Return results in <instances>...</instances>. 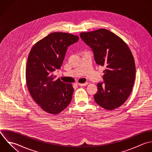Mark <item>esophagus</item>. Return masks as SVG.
<instances>
[{
    "label": "esophagus",
    "mask_w": 152,
    "mask_h": 152,
    "mask_svg": "<svg viewBox=\"0 0 152 152\" xmlns=\"http://www.w3.org/2000/svg\"><path fill=\"white\" fill-rule=\"evenodd\" d=\"M77 84L80 86H85L86 85L88 84V83H83V84H81V83H77Z\"/></svg>",
    "instance_id": "34e87169"
}]
</instances>
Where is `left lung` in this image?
<instances>
[{
  "label": "left lung",
  "instance_id": "1",
  "mask_svg": "<svg viewBox=\"0 0 152 152\" xmlns=\"http://www.w3.org/2000/svg\"><path fill=\"white\" fill-rule=\"evenodd\" d=\"M80 37L92 49L96 63L106 67L104 81L97 84L94 95L95 102L106 110L119 107L129 97L135 78L130 49L120 37L104 28L81 33Z\"/></svg>",
  "mask_w": 152,
  "mask_h": 152
}]
</instances>
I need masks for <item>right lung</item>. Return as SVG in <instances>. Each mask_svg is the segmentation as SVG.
<instances>
[{
  "mask_svg": "<svg viewBox=\"0 0 152 152\" xmlns=\"http://www.w3.org/2000/svg\"><path fill=\"white\" fill-rule=\"evenodd\" d=\"M79 37L66 33H53L36 43L29 53L26 82L34 100L48 113L58 114L70 103L74 91L71 84L53 72L61 68L68 48Z\"/></svg>",
  "mask_w": 152,
  "mask_h": 152,
  "instance_id": "obj_1",
  "label": "right lung"
}]
</instances>
